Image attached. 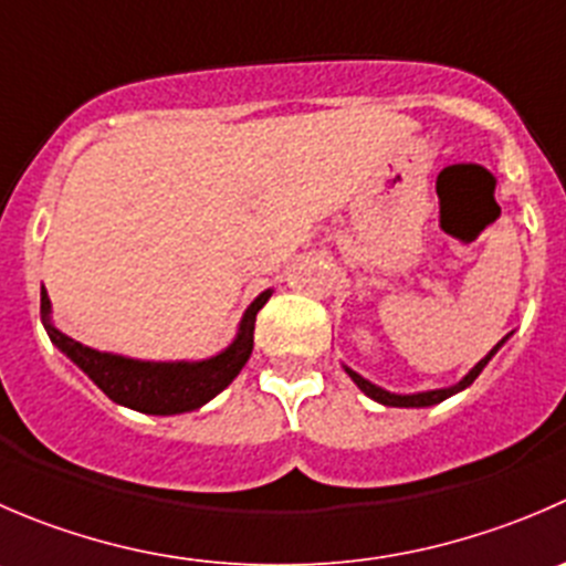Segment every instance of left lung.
I'll use <instances>...</instances> for the list:
<instances>
[{
	"mask_svg": "<svg viewBox=\"0 0 566 566\" xmlns=\"http://www.w3.org/2000/svg\"><path fill=\"white\" fill-rule=\"evenodd\" d=\"M506 339H509V337H503L501 343H497L495 348H492L490 354H486L484 359H481L479 365H475L473 370H470L468 376L462 378V381H459V384H453V387H446V389H429V392L398 395V392H387V389L376 387V384H370V381H367V378H361L359 373H356V370H350V367H345V373H348V376L354 378V384H356V387L361 389V392L367 395V398L378 400V403H384V406H406V409H409V406H434V403H440V400H446V398H451V395H457V392H462V389H468L470 384H473L475 378H479V373L484 370V367H486V361H490L492 356L497 354V348H501V345L506 343Z\"/></svg>",
	"mask_w": 566,
	"mask_h": 566,
	"instance_id": "8db88e82",
	"label": "left lung"
}]
</instances>
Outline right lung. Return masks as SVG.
Returning a JSON list of instances; mask_svg holds the SVG:
<instances>
[{
	"instance_id": "1",
	"label": "right lung",
	"mask_w": 566,
	"mask_h": 566,
	"mask_svg": "<svg viewBox=\"0 0 566 566\" xmlns=\"http://www.w3.org/2000/svg\"><path fill=\"white\" fill-rule=\"evenodd\" d=\"M271 298V290L256 295L240 321L238 337L221 354L201 361H144L129 356L104 354L76 343L69 334L54 328L52 304L46 290H41V321L49 339L107 395L120 406H129L144 415H182L205 406L221 389L234 381L254 348V321L256 312Z\"/></svg>"
}]
</instances>
